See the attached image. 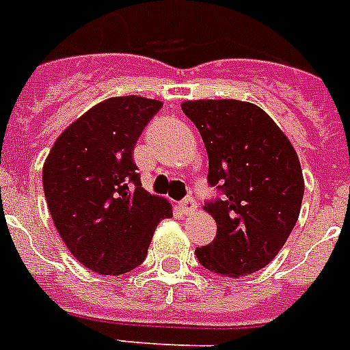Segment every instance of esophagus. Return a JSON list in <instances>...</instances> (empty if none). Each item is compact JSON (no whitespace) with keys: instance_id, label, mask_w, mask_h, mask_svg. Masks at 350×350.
Returning <instances> with one entry per match:
<instances>
[{"instance_id":"34e87169","label":"esophagus","mask_w":350,"mask_h":350,"mask_svg":"<svg viewBox=\"0 0 350 350\" xmlns=\"http://www.w3.org/2000/svg\"><path fill=\"white\" fill-rule=\"evenodd\" d=\"M178 208L183 210L185 214H193L197 210V201L193 197H186V199H183V201L178 203Z\"/></svg>"}]
</instances>
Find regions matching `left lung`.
<instances>
[{
	"label": "left lung",
	"mask_w": 350,
	"mask_h": 350,
	"mask_svg": "<svg viewBox=\"0 0 350 350\" xmlns=\"http://www.w3.org/2000/svg\"><path fill=\"white\" fill-rule=\"evenodd\" d=\"M208 153V183L223 196L204 203L217 223L214 241L197 247L208 271L243 277L269 264L293 230L304 178L295 149L264 110L236 99L185 101Z\"/></svg>",
	"instance_id": "1"
}]
</instances>
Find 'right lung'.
I'll return each mask as SVG.
<instances>
[{
  "label": "right lung",
  "mask_w": 350,
  "mask_h": 350,
  "mask_svg": "<svg viewBox=\"0 0 350 350\" xmlns=\"http://www.w3.org/2000/svg\"><path fill=\"white\" fill-rule=\"evenodd\" d=\"M157 99H105L66 129L44 162L47 206L70 253L99 275H123L146 260L160 219L172 217L164 197L142 188L133 159Z\"/></svg>",
  "instance_id": "add662e5"
}]
</instances>
